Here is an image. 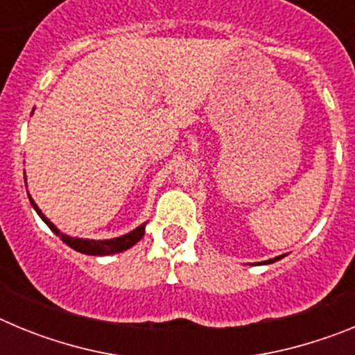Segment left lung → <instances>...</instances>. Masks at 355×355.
Segmentation results:
<instances>
[{"label": "left lung", "mask_w": 355, "mask_h": 355, "mask_svg": "<svg viewBox=\"0 0 355 355\" xmlns=\"http://www.w3.org/2000/svg\"><path fill=\"white\" fill-rule=\"evenodd\" d=\"M281 258H284V256H277V258H272V259H266V261H263V265H270V263L274 261H279Z\"/></svg>", "instance_id": "8db88e82"}]
</instances>
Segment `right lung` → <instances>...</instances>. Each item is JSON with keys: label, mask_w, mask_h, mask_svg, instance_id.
<instances>
[{"label": "right lung", "mask_w": 355, "mask_h": 355, "mask_svg": "<svg viewBox=\"0 0 355 355\" xmlns=\"http://www.w3.org/2000/svg\"><path fill=\"white\" fill-rule=\"evenodd\" d=\"M28 199H30L31 206H33V209L37 211V215H39L40 218L46 222V224H48V227L51 229L53 233L60 238L64 243H67L71 249L78 250V252H81V254H89V256H110V254L124 252V250L131 249V247H133L137 241L142 240L144 233H146L147 222L140 224L139 227H135L133 231H130V233L122 234V236H117V238H110V240H90V238L69 236V234L62 233L60 229L56 227V225L49 220L48 216L44 215L42 209L35 205V200L31 199L30 193H28Z\"/></svg>", "instance_id": "obj_1"}]
</instances>
